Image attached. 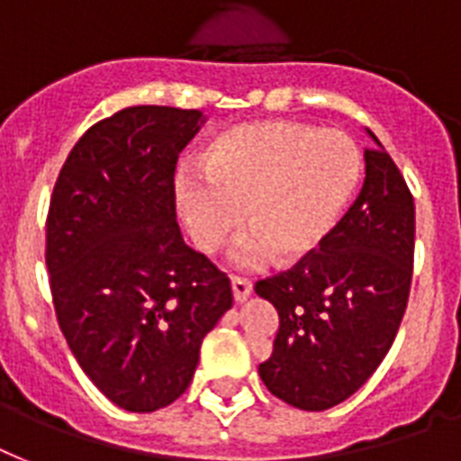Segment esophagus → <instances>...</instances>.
Returning <instances> with one entry per match:
<instances>
[{
  "instance_id": "esophagus-1",
  "label": "esophagus",
  "mask_w": 461,
  "mask_h": 461,
  "mask_svg": "<svg viewBox=\"0 0 461 461\" xmlns=\"http://www.w3.org/2000/svg\"><path fill=\"white\" fill-rule=\"evenodd\" d=\"M253 285L246 277H239V275H234L231 277V294H234V302L241 303L249 299V294H251Z\"/></svg>"
}]
</instances>
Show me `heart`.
<instances>
[{
    "label": "heart",
    "mask_w": 461,
    "mask_h": 461,
    "mask_svg": "<svg viewBox=\"0 0 461 461\" xmlns=\"http://www.w3.org/2000/svg\"><path fill=\"white\" fill-rule=\"evenodd\" d=\"M201 174L176 179V208L198 251L217 253L239 224V266L273 256L292 266L321 249L357 194L364 162L339 131L294 122H253L201 155Z\"/></svg>",
    "instance_id": "1"
}]
</instances>
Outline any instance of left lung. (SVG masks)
<instances>
[{
  "label": "left lung",
  "mask_w": 461,
  "mask_h": 461,
  "mask_svg": "<svg viewBox=\"0 0 461 461\" xmlns=\"http://www.w3.org/2000/svg\"><path fill=\"white\" fill-rule=\"evenodd\" d=\"M361 194L328 241L292 270L256 282L277 308L273 354L258 366L275 397L303 411L344 402L385 358L407 311L414 270V198L368 131Z\"/></svg>",
  "instance_id": "1"
}]
</instances>
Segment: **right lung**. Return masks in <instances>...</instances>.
Instances as JSON below:
<instances>
[{
	"label": "right lung",
	"mask_w": 461,
	"mask_h": 461,
	"mask_svg": "<svg viewBox=\"0 0 461 461\" xmlns=\"http://www.w3.org/2000/svg\"><path fill=\"white\" fill-rule=\"evenodd\" d=\"M201 124L203 112L158 104L97 122L50 201L54 313L83 373L126 411L186 393L203 337L231 308L230 277L176 224V159Z\"/></svg>",
	"instance_id": "add662e5"
}]
</instances>
